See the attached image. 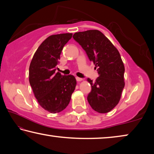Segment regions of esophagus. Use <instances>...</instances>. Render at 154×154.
<instances>
[{
  "label": "esophagus",
  "mask_w": 154,
  "mask_h": 154,
  "mask_svg": "<svg viewBox=\"0 0 154 154\" xmlns=\"http://www.w3.org/2000/svg\"><path fill=\"white\" fill-rule=\"evenodd\" d=\"M75 78H76V80L77 81V82H81V81L83 80L82 78H80V77H76Z\"/></svg>",
  "instance_id": "esophagus-1"
}]
</instances>
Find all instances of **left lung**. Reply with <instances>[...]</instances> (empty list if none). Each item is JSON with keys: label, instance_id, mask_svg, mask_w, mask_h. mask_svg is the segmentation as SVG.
Segmentation results:
<instances>
[{"label": "left lung", "instance_id": "obj_1", "mask_svg": "<svg viewBox=\"0 0 154 154\" xmlns=\"http://www.w3.org/2000/svg\"><path fill=\"white\" fill-rule=\"evenodd\" d=\"M72 37L95 64L94 69L99 75L94 82L87 79L92 86L88 95V103L98 113H108L118 104L125 85V69L120 54L99 30L76 32Z\"/></svg>", "mask_w": 154, "mask_h": 154}]
</instances>
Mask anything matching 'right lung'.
I'll return each instance as SVG.
<instances>
[{
  "mask_svg": "<svg viewBox=\"0 0 154 154\" xmlns=\"http://www.w3.org/2000/svg\"><path fill=\"white\" fill-rule=\"evenodd\" d=\"M71 33L51 35L41 44L29 67V82L39 105L51 113H59L69 104L77 82L72 75L56 72L64 46Z\"/></svg>",
  "mask_w": 154,
  "mask_h": 154,
  "instance_id": "obj_1",
  "label": "right lung"
}]
</instances>
